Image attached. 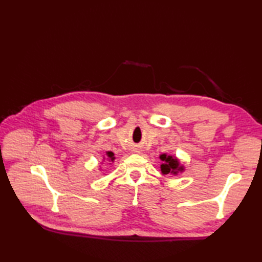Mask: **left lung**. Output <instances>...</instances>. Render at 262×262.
<instances>
[{
  "instance_id": "1",
  "label": "left lung",
  "mask_w": 262,
  "mask_h": 262,
  "mask_svg": "<svg viewBox=\"0 0 262 262\" xmlns=\"http://www.w3.org/2000/svg\"><path fill=\"white\" fill-rule=\"evenodd\" d=\"M161 160L165 162L161 166V169H162L163 173H169V172L176 173L178 170H182V167H179V163L176 158H172L171 156H167L166 154H163V155H161Z\"/></svg>"
}]
</instances>
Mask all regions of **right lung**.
Returning a JSON list of instances; mask_svg holds the SVG:
<instances>
[{"label":"right lung","mask_w":262,"mask_h":262,"mask_svg":"<svg viewBox=\"0 0 262 262\" xmlns=\"http://www.w3.org/2000/svg\"><path fill=\"white\" fill-rule=\"evenodd\" d=\"M107 155H108V157H109L110 160H112V161H113L114 158H115V157H114V153H112V152H108V153H107Z\"/></svg>","instance_id":"right-lung-1"}]
</instances>
